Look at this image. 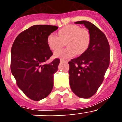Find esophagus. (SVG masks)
<instances>
[{
	"label": "esophagus",
	"mask_w": 122,
	"mask_h": 122,
	"mask_svg": "<svg viewBox=\"0 0 122 122\" xmlns=\"http://www.w3.org/2000/svg\"><path fill=\"white\" fill-rule=\"evenodd\" d=\"M60 62H68V60H63V59H60Z\"/></svg>",
	"instance_id": "34e87169"
}]
</instances>
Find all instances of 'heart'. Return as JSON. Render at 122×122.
<instances>
[{"label":"heart","instance_id":"1","mask_svg":"<svg viewBox=\"0 0 122 122\" xmlns=\"http://www.w3.org/2000/svg\"><path fill=\"white\" fill-rule=\"evenodd\" d=\"M58 35L51 33L47 38V43L52 51H57L64 46L66 42L68 48L56 51L54 57L68 59L76 54L81 55L86 51L90 42L89 32L78 25L69 24L60 29Z\"/></svg>","mask_w":122,"mask_h":122}]
</instances>
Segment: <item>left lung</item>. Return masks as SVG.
Instances as JSON below:
<instances>
[{
    "mask_svg": "<svg viewBox=\"0 0 122 122\" xmlns=\"http://www.w3.org/2000/svg\"><path fill=\"white\" fill-rule=\"evenodd\" d=\"M89 30L90 42L84 53L68 62L70 86L78 97L89 98L97 92L109 65L110 47L106 36L87 21L75 22Z\"/></svg>",
    "mask_w": 122,
    "mask_h": 122,
    "instance_id": "1",
    "label": "left lung"
}]
</instances>
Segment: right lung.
<instances>
[{
    "label": "right lung",
    "instance_id": "add662e5",
    "mask_svg": "<svg viewBox=\"0 0 122 122\" xmlns=\"http://www.w3.org/2000/svg\"><path fill=\"white\" fill-rule=\"evenodd\" d=\"M58 27L35 25L18 35L11 50V71L19 88L34 101L47 97L54 84L53 74L60 63L56 59L45 62L52 56L47 38Z\"/></svg>",
    "mask_w": 122,
    "mask_h": 122
}]
</instances>
